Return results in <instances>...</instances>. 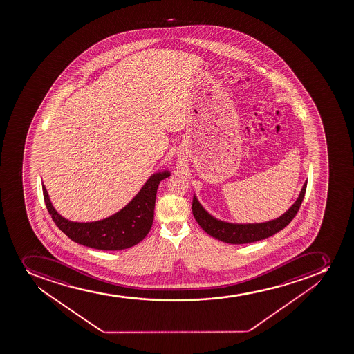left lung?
<instances>
[{
    "label": "left lung",
    "instance_id": "obj_1",
    "mask_svg": "<svg viewBox=\"0 0 354 354\" xmlns=\"http://www.w3.org/2000/svg\"><path fill=\"white\" fill-rule=\"evenodd\" d=\"M306 188H307V181L304 183L301 192L299 194V197L294 202L293 205L280 217L272 219V221H266V223L234 224V223L221 221V219L211 216L202 207V204L198 202L195 195H194L192 209H193L194 217L207 234L221 240V241L226 242V243L243 245V243H250V242L259 241L263 239L269 238L271 235L276 234L283 228L286 227L287 225L290 224L292 219L295 217V214H298L304 197H305Z\"/></svg>",
    "mask_w": 354,
    "mask_h": 354
}]
</instances>
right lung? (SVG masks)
Instances as JSON below:
<instances>
[{
	"label": "right lung",
	"instance_id": "add662e5",
	"mask_svg": "<svg viewBox=\"0 0 354 354\" xmlns=\"http://www.w3.org/2000/svg\"><path fill=\"white\" fill-rule=\"evenodd\" d=\"M171 171H157L151 175L136 196L119 212L102 221L77 223L62 217L54 209L46 187L42 193L46 207L56 226L73 241L100 250H122L142 241L153 223L154 203L158 186Z\"/></svg>",
	"mask_w": 354,
	"mask_h": 354
}]
</instances>
